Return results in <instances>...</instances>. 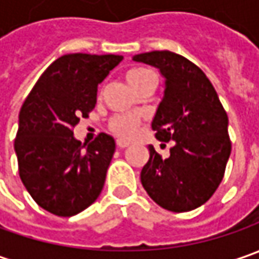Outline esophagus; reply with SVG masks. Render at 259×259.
I'll list each match as a JSON object with an SVG mask.
<instances>
[{"instance_id": "1", "label": "esophagus", "mask_w": 259, "mask_h": 259, "mask_svg": "<svg viewBox=\"0 0 259 259\" xmlns=\"http://www.w3.org/2000/svg\"><path fill=\"white\" fill-rule=\"evenodd\" d=\"M128 143H125V141H121V140H118V141H116V147H118V148H126V147H128Z\"/></svg>"}]
</instances>
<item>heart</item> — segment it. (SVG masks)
I'll list each match as a JSON object with an SVG mask.
<instances>
[{"label":"heart","mask_w":259,"mask_h":259,"mask_svg":"<svg viewBox=\"0 0 259 259\" xmlns=\"http://www.w3.org/2000/svg\"><path fill=\"white\" fill-rule=\"evenodd\" d=\"M150 76H153L150 70L143 69V67H135L126 73V79H128L130 85L133 86L135 91H138V88L143 85ZM138 126H140V121L130 115H116L109 122V130L115 135H118L121 138H126V140L133 138L137 134Z\"/></svg>","instance_id":"b5f03b06"}]
</instances>
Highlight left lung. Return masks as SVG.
<instances>
[{
  "mask_svg": "<svg viewBox=\"0 0 259 259\" xmlns=\"http://www.w3.org/2000/svg\"><path fill=\"white\" fill-rule=\"evenodd\" d=\"M133 60L154 66L165 79L151 126L157 140L173 141L167 158L148 145L143 187L163 209L193 210L212 197L224 179L231 155L228 115L202 69L183 56L163 50L135 55Z\"/></svg>",
  "mask_w": 259,
  "mask_h": 259,
  "instance_id": "1",
  "label": "left lung"
}]
</instances>
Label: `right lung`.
Here are the masks:
<instances>
[{
  "instance_id": "right-lung-1",
  "label": "right lung",
  "mask_w": 259,
  "mask_h": 259,
  "mask_svg": "<svg viewBox=\"0 0 259 259\" xmlns=\"http://www.w3.org/2000/svg\"><path fill=\"white\" fill-rule=\"evenodd\" d=\"M121 60L118 55L62 56L21 106L14 141L18 173L35 203L50 213L77 214L104 189L114 138L102 133L85 147L73 128L94 109L98 85Z\"/></svg>"
}]
</instances>
